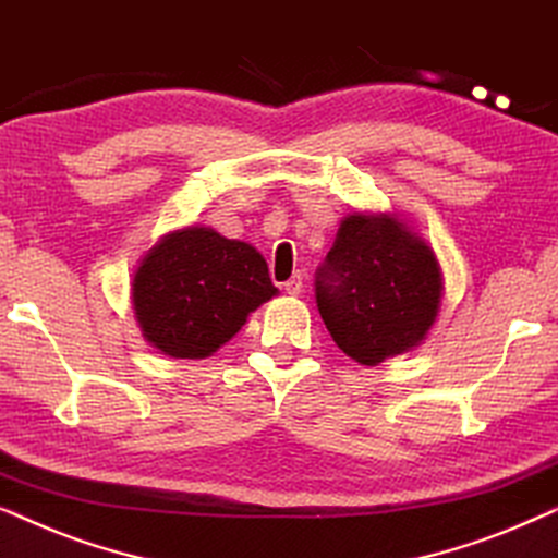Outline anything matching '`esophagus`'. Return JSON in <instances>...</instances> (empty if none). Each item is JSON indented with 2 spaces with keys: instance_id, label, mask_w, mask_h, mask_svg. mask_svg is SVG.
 <instances>
[{
  "instance_id": "34e87169",
  "label": "esophagus",
  "mask_w": 558,
  "mask_h": 558,
  "mask_svg": "<svg viewBox=\"0 0 558 558\" xmlns=\"http://www.w3.org/2000/svg\"><path fill=\"white\" fill-rule=\"evenodd\" d=\"M302 287H304V281H302V274H294L292 279L284 281V292H287V294H292V296L302 294Z\"/></svg>"
}]
</instances>
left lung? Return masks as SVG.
Here are the masks:
<instances>
[{
    "label": "left lung",
    "mask_w": 558,
    "mask_h": 558,
    "mask_svg": "<svg viewBox=\"0 0 558 558\" xmlns=\"http://www.w3.org/2000/svg\"><path fill=\"white\" fill-rule=\"evenodd\" d=\"M441 289L434 251L386 213L342 220L315 277L325 327L363 365L416 348L437 319Z\"/></svg>",
    "instance_id": "8db88e82"
}]
</instances>
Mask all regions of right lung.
Returning a JSON list of instances; mask_svg holds the SVG:
<instances>
[{
	"instance_id": "right-lung-1",
	"label": "right lung",
	"mask_w": 558,
	"mask_h": 558,
	"mask_svg": "<svg viewBox=\"0 0 558 558\" xmlns=\"http://www.w3.org/2000/svg\"><path fill=\"white\" fill-rule=\"evenodd\" d=\"M277 294L251 243L213 228L165 235L134 271L132 302L142 335L170 357H208Z\"/></svg>"
}]
</instances>
